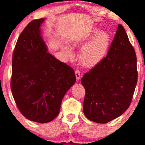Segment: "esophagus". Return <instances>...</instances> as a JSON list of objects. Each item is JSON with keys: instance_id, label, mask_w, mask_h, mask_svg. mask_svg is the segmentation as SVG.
Segmentation results:
<instances>
[{"instance_id": "obj_1", "label": "esophagus", "mask_w": 145, "mask_h": 145, "mask_svg": "<svg viewBox=\"0 0 145 145\" xmlns=\"http://www.w3.org/2000/svg\"><path fill=\"white\" fill-rule=\"evenodd\" d=\"M75 74H76V80H79L80 78V77H81L80 71L79 70H78V69H76V70L75 71Z\"/></svg>"}]
</instances>
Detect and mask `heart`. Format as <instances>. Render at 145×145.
Masks as SVG:
<instances>
[{
  "label": "heart",
  "mask_w": 145,
  "mask_h": 145,
  "mask_svg": "<svg viewBox=\"0 0 145 145\" xmlns=\"http://www.w3.org/2000/svg\"><path fill=\"white\" fill-rule=\"evenodd\" d=\"M99 32V29H95L94 34ZM89 42V39L82 41H76L73 46L86 45ZM110 45V36L106 32H101L97 35L89 44L82 49L80 53L81 62L86 67H93L99 64L106 56ZM63 50L69 59H73L74 52L71 48L63 46Z\"/></svg>",
  "instance_id": "1"
}]
</instances>
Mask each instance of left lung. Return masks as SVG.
Here are the masks:
<instances>
[{
	"label": "left lung",
	"instance_id": "left-lung-1",
	"mask_svg": "<svg viewBox=\"0 0 145 145\" xmlns=\"http://www.w3.org/2000/svg\"><path fill=\"white\" fill-rule=\"evenodd\" d=\"M137 80L135 50L119 24L107 55L81 78L84 115L98 123L119 117L130 106Z\"/></svg>",
	"mask_w": 145,
	"mask_h": 145
}]
</instances>
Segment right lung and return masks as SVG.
<instances>
[{
  "instance_id": "obj_1",
  "label": "right lung",
  "mask_w": 145,
  "mask_h": 145,
  "mask_svg": "<svg viewBox=\"0 0 145 145\" xmlns=\"http://www.w3.org/2000/svg\"><path fill=\"white\" fill-rule=\"evenodd\" d=\"M44 19L31 21L18 37L12 56L11 89L26 119L45 123L59 114L65 94L76 82L74 69L48 52L41 37Z\"/></svg>"
}]
</instances>
